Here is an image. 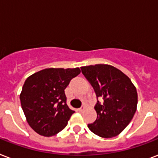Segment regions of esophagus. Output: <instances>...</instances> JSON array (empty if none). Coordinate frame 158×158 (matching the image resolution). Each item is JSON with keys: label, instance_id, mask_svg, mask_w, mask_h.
Instances as JSON below:
<instances>
[{"label": "esophagus", "instance_id": "obj_1", "mask_svg": "<svg viewBox=\"0 0 158 158\" xmlns=\"http://www.w3.org/2000/svg\"><path fill=\"white\" fill-rule=\"evenodd\" d=\"M84 110H85V106H82V107H81V108L79 109V110H78L80 111V112H82V111Z\"/></svg>", "mask_w": 158, "mask_h": 158}]
</instances>
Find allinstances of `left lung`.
Segmentation results:
<instances>
[{
    "label": "left lung",
    "mask_w": 158,
    "mask_h": 158,
    "mask_svg": "<svg viewBox=\"0 0 158 158\" xmlns=\"http://www.w3.org/2000/svg\"><path fill=\"white\" fill-rule=\"evenodd\" d=\"M81 73L95 90L97 101L95 110L97 118L88 124L90 131L101 138H113L128 126L138 105L136 87L128 76L118 68L108 64L81 67Z\"/></svg>",
    "instance_id": "obj_1"
}]
</instances>
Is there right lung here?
Segmentation results:
<instances>
[{
  "label": "right lung",
  "mask_w": 158,
  "mask_h": 158,
  "mask_svg": "<svg viewBox=\"0 0 158 158\" xmlns=\"http://www.w3.org/2000/svg\"><path fill=\"white\" fill-rule=\"evenodd\" d=\"M81 70L46 68L27 78L19 95L29 125L37 134L53 136L65 128L75 111L67 105L64 90Z\"/></svg>",
  "instance_id": "1"
}]
</instances>
